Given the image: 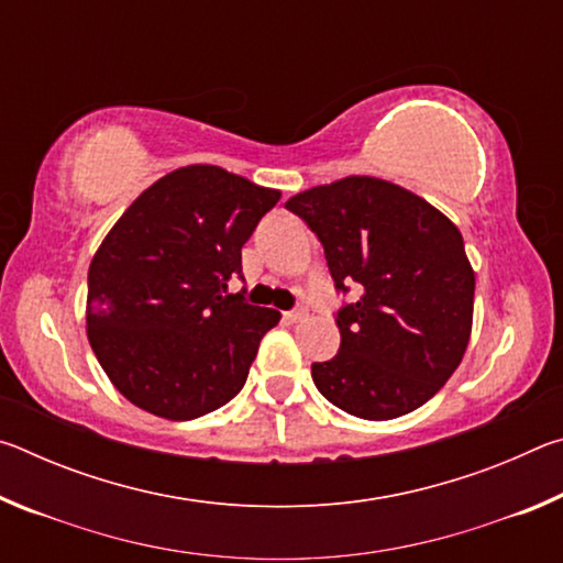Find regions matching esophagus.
Wrapping results in <instances>:
<instances>
[{
  "label": "esophagus",
  "instance_id": "obj_1",
  "mask_svg": "<svg viewBox=\"0 0 563 563\" xmlns=\"http://www.w3.org/2000/svg\"><path fill=\"white\" fill-rule=\"evenodd\" d=\"M305 318H308V310H305V308H295V310L285 312V320H288V322H302Z\"/></svg>",
  "mask_w": 563,
  "mask_h": 563
}]
</instances>
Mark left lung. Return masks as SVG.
Returning <instances> with one entry per match:
<instances>
[{
    "label": "left lung",
    "instance_id": "8db88e82",
    "mask_svg": "<svg viewBox=\"0 0 563 563\" xmlns=\"http://www.w3.org/2000/svg\"><path fill=\"white\" fill-rule=\"evenodd\" d=\"M325 247L340 350L312 383L342 412L395 419L440 393L472 335L474 271L460 228L424 198L373 176L316 186L285 203Z\"/></svg>",
    "mask_w": 563,
    "mask_h": 563
}]
</instances>
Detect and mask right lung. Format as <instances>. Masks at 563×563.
<instances>
[{
	"instance_id": "1",
	"label": "right lung",
	"mask_w": 563,
	"mask_h": 563,
	"mask_svg": "<svg viewBox=\"0 0 563 563\" xmlns=\"http://www.w3.org/2000/svg\"><path fill=\"white\" fill-rule=\"evenodd\" d=\"M280 201L221 166L158 178L103 238L89 265L87 335L119 393L186 422L241 393L280 312L225 295L241 247Z\"/></svg>"
}]
</instances>
